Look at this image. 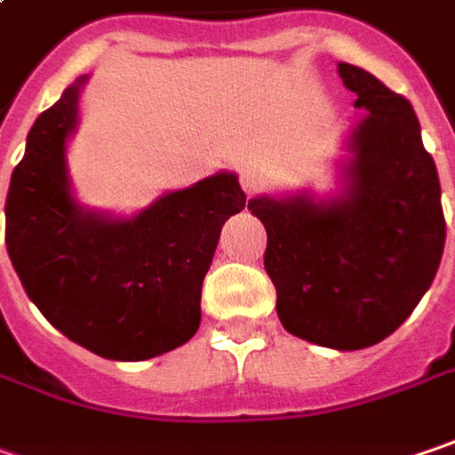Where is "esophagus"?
<instances>
[{"label": "esophagus", "mask_w": 455, "mask_h": 455, "mask_svg": "<svg viewBox=\"0 0 455 455\" xmlns=\"http://www.w3.org/2000/svg\"><path fill=\"white\" fill-rule=\"evenodd\" d=\"M240 187H243V192L245 194L263 192V189H266V176H263V171L245 166V169L240 171Z\"/></svg>", "instance_id": "1"}]
</instances>
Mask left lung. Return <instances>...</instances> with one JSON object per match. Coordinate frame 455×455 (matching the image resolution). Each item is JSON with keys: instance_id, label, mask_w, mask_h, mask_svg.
Returning a JSON list of instances; mask_svg holds the SVG:
<instances>
[{"instance_id": "8db88e82", "label": "left lung", "mask_w": 455, "mask_h": 455, "mask_svg": "<svg viewBox=\"0 0 455 455\" xmlns=\"http://www.w3.org/2000/svg\"><path fill=\"white\" fill-rule=\"evenodd\" d=\"M366 109L353 130L348 192L259 196L248 210L266 228L263 266L291 335L338 351L376 346L412 315L433 284L445 245L441 181L420 123L374 74L338 63Z\"/></svg>"}]
</instances>
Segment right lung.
<instances>
[{
    "instance_id": "obj_1",
    "label": "right lung",
    "mask_w": 455,
    "mask_h": 455,
    "mask_svg": "<svg viewBox=\"0 0 455 455\" xmlns=\"http://www.w3.org/2000/svg\"><path fill=\"white\" fill-rule=\"evenodd\" d=\"M81 81L35 120L12 171L4 243L53 328L102 358L146 361L184 346L199 328L204 274L245 194L235 173H215L130 220L84 212L63 161Z\"/></svg>"
}]
</instances>
